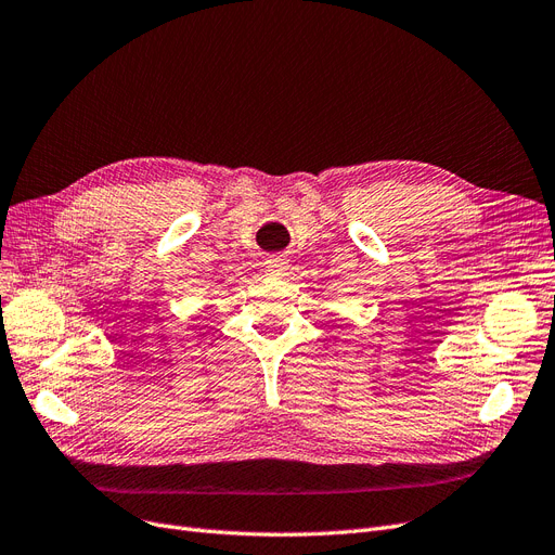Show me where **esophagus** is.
Segmentation results:
<instances>
[{
	"label": "esophagus",
	"instance_id": "34e87169",
	"mask_svg": "<svg viewBox=\"0 0 555 555\" xmlns=\"http://www.w3.org/2000/svg\"><path fill=\"white\" fill-rule=\"evenodd\" d=\"M264 270L270 276H283L285 272L291 270V262L285 260L283 256H272V258L264 260Z\"/></svg>",
	"mask_w": 555,
	"mask_h": 555
}]
</instances>
